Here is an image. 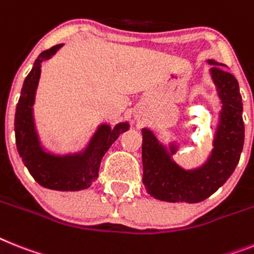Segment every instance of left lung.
I'll return each mask as SVG.
<instances>
[{"label":"left lung","mask_w":254,"mask_h":254,"mask_svg":"<svg viewBox=\"0 0 254 254\" xmlns=\"http://www.w3.org/2000/svg\"><path fill=\"white\" fill-rule=\"evenodd\" d=\"M209 62L215 64L211 68V77L222 101V112L214 149L206 163L198 169H182L171 160L170 153L153 132L142 129V184L157 200L188 204L204 201L227 182L240 160L244 122L239 83L226 64ZM170 152H175V148Z\"/></svg>","instance_id":"8db88e82"}]
</instances>
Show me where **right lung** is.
I'll return each instance as SVG.
<instances>
[{
  "instance_id": "1",
  "label": "right lung",
  "mask_w": 254,
  "mask_h": 254,
  "mask_svg": "<svg viewBox=\"0 0 254 254\" xmlns=\"http://www.w3.org/2000/svg\"><path fill=\"white\" fill-rule=\"evenodd\" d=\"M61 47L62 44H58L44 50L23 83L14 123L16 149L29 174L40 186L56 190H81L91 187L97 179L102 157L118 139L119 133L128 129V125L119 123L114 128L102 125L87 149L80 154L61 157L44 152L35 131L32 105L41 72V62L49 60Z\"/></svg>"
}]
</instances>
